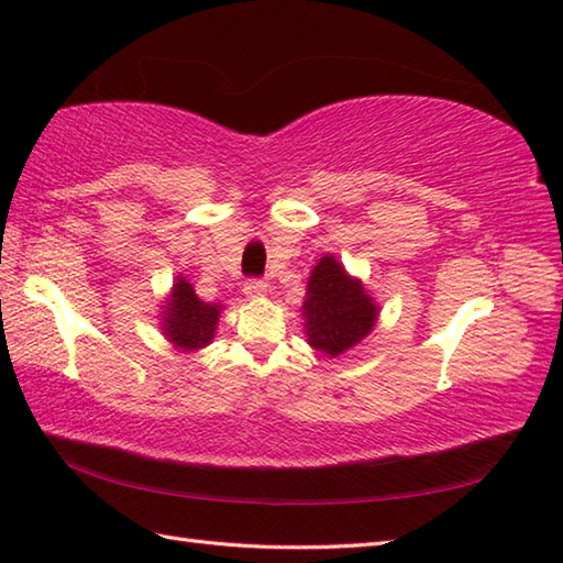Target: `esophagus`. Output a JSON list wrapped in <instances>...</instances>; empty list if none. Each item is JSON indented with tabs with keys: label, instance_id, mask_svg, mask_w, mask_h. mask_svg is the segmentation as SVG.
Listing matches in <instances>:
<instances>
[{
	"label": "esophagus",
	"instance_id": "34e87169",
	"mask_svg": "<svg viewBox=\"0 0 563 563\" xmlns=\"http://www.w3.org/2000/svg\"><path fill=\"white\" fill-rule=\"evenodd\" d=\"M268 292V283L261 280V278H249L244 283V295L251 297V300H258V297H263Z\"/></svg>",
	"mask_w": 563,
	"mask_h": 563
}]
</instances>
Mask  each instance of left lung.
Masks as SVG:
<instances>
[{"label": "left lung", "mask_w": 563, "mask_h": 563, "mask_svg": "<svg viewBox=\"0 0 563 563\" xmlns=\"http://www.w3.org/2000/svg\"><path fill=\"white\" fill-rule=\"evenodd\" d=\"M302 317L309 343L327 355H341L373 331L377 305L336 258L324 256L309 275Z\"/></svg>", "instance_id": "8db88e82"}]
</instances>
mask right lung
<instances>
[{
    "label": "right lung",
    "mask_w": 563,
    "mask_h": 563,
    "mask_svg": "<svg viewBox=\"0 0 563 563\" xmlns=\"http://www.w3.org/2000/svg\"><path fill=\"white\" fill-rule=\"evenodd\" d=\"M220 319V305L200 302L190 283L178 278L172 292V302L164 309V331L176 349L196 351L208 345L214 336Z\"/></svg>",
    "instance_id": "right-lung-1"
}]
</instances>
